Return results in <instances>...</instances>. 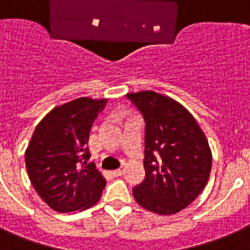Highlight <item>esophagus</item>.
Masks as SVG:
<instances>
[{
  "instance_id": "esophagus-1",
  "label": "esophagus",
  "mask_w": 250,
  "mask_h": 250,
  "mask_svg": "<svg viewBox=\"0 0 250 250\" xmlns=\"http://www.w3.org/2000/svg\"><path fill=\"white\" fill-rule=\"evenodd\" d=\"M123 172H124V168H119V170L113 171L112 174H113V176H121V175H123Z\"/></svg>"
}]
</instances>
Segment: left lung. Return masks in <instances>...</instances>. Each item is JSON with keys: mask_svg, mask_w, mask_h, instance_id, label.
Masks as SVG:
<instances>
[{"mask_svg": "<svg viewBox=\"0 0 250 250\" xmlns=\"http://www.w3.org/2000/svg\"><path fill=\"white\" fill-rule=\"evenodd\" d=\"M126 97L146 123V177L133 188L134 198L154 213H177L207 184L212 153L206 135L191 113L170 97L152 90Z\"/></svg>", "mask_w": 250, "mask_h": 250, "instance_id": "8db88e82", "label": "left lung"}]
</instances>
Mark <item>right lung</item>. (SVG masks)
<instances>
[{
	"label": "right lung",
	"instance_id": "1",
	"mask_svg": "<svg viewBox=\"0 0 250 250\" xmlns=\"http://www.w3.org/2000/svg\"><path fill=\"white\" fill-rule=\"evenodd\" d=\"M107 100L82 97L55 107L37 125L25 152L30 183L61 213L83 211L100 201L106 179L88 164L89 133Z\"/></svg>",
	"mask_w": 250,
	"mask_h": 250
}]
</instances>
